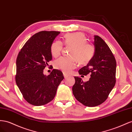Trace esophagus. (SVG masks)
I'll return each mask as SVG.
<instances>
[{"label":"esophagus","mask_w":132,"mask_h":132,"mask_svg":"<svg viewBox=\"0 0 132 132\" xmlns=\"http://www.w3.org/2000/svg\"><path fill=\"white\" fill-rule=\"evenodd\" d=\"M63 76H64V77H65V78H67V77H69L70 76H69V75H67L65 73H63Z\"/></svg>","instance_id":"obj_1"}]
</instances>
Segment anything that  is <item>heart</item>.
I'll return each mask as SVG.
<instances>
[{
  "instance_id": "obj_1",
  "label": "heart",
  "mask_w": 132,
  "mask_h": 132,
  "mask_svg": "<svg viewBox=\"0 0 132 132\" xmlns=\"http://www.w3.org/2000/svg\"><path fill=\"white\" fill-rule=\"evenodd\" d=\"M87 39L82 32L67 34L64 36L62 43L66 46L72 47L69 55L70 57H61L56 60L54 66L56 69L69 73L76 68L77 61L80 64H87L93 58L95 47L87 43ZM63 44L60 41H55L51 46V53L54 57L60 55Z\"/></svg>"
}]
</instances>
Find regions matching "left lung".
Segmentation results:
<instances>
[{"label":"left lung","instance_id":"1","mask_svg":"<svg viewBox=\"0 0 132 132\" xmlns=\"http://www.w3.org/2000/svg\"><path fill=\"white\" fill-rule=\"evenodd\" d=\"M95 52L86 66L78 71L79 74H91L89 80L84 82L75 76L73 95L78 101L87 107H95L103 103L116 84V61L107 44L101 37L95 35Z\"/></svg>","mask_w":132,"mask_h":132}]
</instances>
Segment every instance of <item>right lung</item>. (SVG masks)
<instances>
[{
	"label": "right lung",
	"instance_id": "obj_1",
	"mask_svg": "<svg viewBox=\"0 0 132 132\" xmlns=\"http://www.w3.org/2000/svg\"><path fill=\"white\" fill-rule=\"evenodd\" d=\"M60 31H42L32 36L19 52L16 59V84L24 99L40 106L54 98L64 77L54 69L48 76L44 69L52 60L51 46Z\"/></svg>",
	"mask_w": 132,
	"mask_h": 132
}]
</instances>
